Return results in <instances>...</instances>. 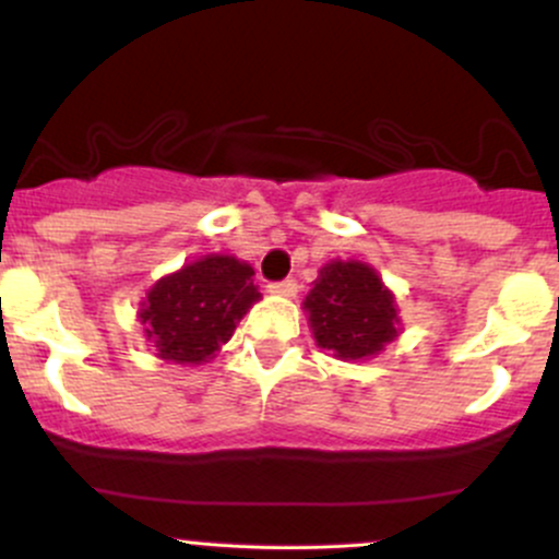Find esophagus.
Instances as JSON below:
<instances>
[{
  "mask_svg": "<svg viewBox=\"0 0 559 559\" xmlns=\"http://www.w3.org/2000/svg\"><path fill=\"white\" fill-rule=\"evenodd\" d=\"M297 281L295 278H286V281H278V284H270V295H275V297H295L297 295Z\"/></svg>",
  "mask_w": 559,
  "mask_h": 559,
  "instance_id": "obj_1",
  "label": "esophagus"
}]
</instances>
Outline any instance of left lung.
Listing matches in <instances>:
<instances>
[{
    "label": "left lung",
    "instance_id": "1",
    "mask_svg": "<svg viewBox=\"0 0 559 559\" xmlns=\"http://www.w3.org/2000/svg\"><path fill=\"white\" fill-rule=\"evenodd\" d=\"M302 310L316 345L340 361L374 358L402 332L393 292L372 264L358 260L326 262Z\"/></svg>",
    "mask_w": 559,
    "mask_h": 559
}]
</instances>
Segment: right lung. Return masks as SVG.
Segmentation results:
<instances>
[{
    "label": "right lung",
    "mask_w": 559,
    "mask_h": 559,
    "mask_svg": "<svg viewBox=\"0 0 559 559\" xmlns=\"http://www.w3.org/2000/svg\"><path fill=\"white\" fill-rule=\"evenodd\" d=\"M254 267L230 254H205L150 286L139 321L157 358L203 364L233 337L238 321L260 299Z\"/></svg>",
    "instance_id": "obj_1"
}]
</instances>
